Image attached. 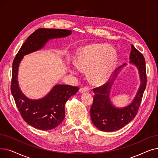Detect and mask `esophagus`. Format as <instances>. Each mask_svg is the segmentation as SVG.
I'll return each instance as SVG.
<instances>
[{
    "label": "esophagus",
    "instance_id": "obj_1",
    "mask_svg": "<svg viewBox=\"0 0 158 158\" xmlns=\"http://www.w3.org/2000/svg\"><path fill=\"white\" fill-rule=\"evenodd\" d=\"M80 93L81 94H82V93H85V92H88L89 91V89L88 87H82V88H81L80 89Z\"/></svg>",
    "mask_w": 158,
    "mask_h": 158
}]
</instances>
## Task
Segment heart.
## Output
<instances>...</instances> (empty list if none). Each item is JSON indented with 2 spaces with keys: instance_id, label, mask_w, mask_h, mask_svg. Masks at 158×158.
I'll return each mask as SVG.
<instances>
[{
  "instance_id": "heart-1",
  "label": "heart",
  "mask_w": 158,
  "mask_h": 158,
  "mask_svg": "<svg viewBox=\"0 0 158 158\" xmlns=\"http://www.w3.org/2000/svg\"><path fill=\"white\" fill-rule=\"evenodd\" d=\"M117 62L114 50L103 44H90L80 48L76 54L77 67L88 72V77L92 83L100 85L106 83L111 77ZM73 72H76L73 69Z\"/></svg>"
}]
</instances>
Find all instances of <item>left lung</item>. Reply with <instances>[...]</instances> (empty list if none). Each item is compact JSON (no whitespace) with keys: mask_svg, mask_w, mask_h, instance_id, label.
Returning a JSON list of instances; mask_svg holds the SVG:
<instances>
[{"mask_svg":"<svg viewBox=\"0 0 158 158\" xmlns=\"http://www.w3.org/2000/svg\"><path fill=\"white\" fill-rule=\"evenodd\" d=\"M130 63L135 64L138 70L141 83L132 102L128 106L118 108L113 105L110 101V89L118 73L126 63L116 70L111 81L100 87L94 89L95 95L90 109V117L94 126L105 132L117 131L129 123L138 113L144 91L147 85V74L145 58L142 53L131 45Z\"/></svg>","mask_w":158,"mask_h":158,"instance_id":"left-lung-1","label":"left lung"}]
</instances>
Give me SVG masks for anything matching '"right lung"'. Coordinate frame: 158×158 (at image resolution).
Masks as SVG:
<instances>
[{
  "label": "right lung",
  "instance_id": "obj_1",
  "mask_svg": "<svg viewBox=\"0 0 158 158\" xmlns=\"http://www.w3.org/2000/svg\"><path fill=\"white\" fill-rule=\"evenodd\" d=\"M71 34L70 30L38 29L27 38L13 60L11 94L23 119L36 129L47 131L59 126L64 118L66 102L76 94L79 88L70 85H57L44 97L30 99L24 95L19 87V64L23 56L42 48L49 40L66 37Z\"/></svg>",
  "mask_w": 158,
  "mask_h": 158
}]
</instances>
